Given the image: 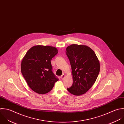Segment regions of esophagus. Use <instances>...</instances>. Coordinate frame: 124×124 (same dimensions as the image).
Returning <instances> with one entry per match:
<instances>
[{
	"label": "esophagus",
	"instance_id": "esophagus-1",
	"mask_svg": "<svg viewBox=\"0 0 124 124\" xmlns=\"http://www.w3.org/2000/svg\"><path fill=\"white\" fill-rule=\"evenodd\" d=\"M65 75L64 74H63L61 76V78L62 79H64L65 78Z\"/></svg>",
	"mask_w": 124,
	"mask_h": 124
}]
</instances>
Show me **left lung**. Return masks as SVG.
Listing matches in <instances>:
<instances>
[{"label":"left lung","instance_id":"8db88e82","mask_svg":"<svg viewBox=\"0 0 124 124\" xmlns=\"http://www.w3.org/2000/svg\"><path fill=\"white\" fill-rule=\"evenodd\" d=\"M72 70L73 84L68 91L75 96L87 92L95 83L100 70V61L89 47L71 44L66 48Z\"/></svg>","mask_w":124,"mask_h":124}]
</instances>
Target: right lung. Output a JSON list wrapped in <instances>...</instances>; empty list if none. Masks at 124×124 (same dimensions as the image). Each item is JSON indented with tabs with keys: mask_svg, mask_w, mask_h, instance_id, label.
Wrapping results in <instances>:
<instances>
[{
	"mask_svg": "<svg viewBox=\"0 0 124 124\" xmlns=\"http://www.w3.org/2000/svg\"><path fill=\"white\" fill-rule=\"evenodd\" d=\"M55 47L36 45L26 53L21 62V72L29 87L35 92H50L58 81L52 70L51 60L57 54Z\"/></svg>",
	"mask_w": 124,
	"mask_h": 124,
	"instance_id": "right-lung-1",
	"label": "right lung"
}]
</instances>
